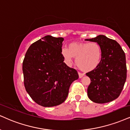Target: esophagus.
Segmentation results:
<instances>
[{
    "label": "esophagus",
    "instance_id": "34e87169",
    "mask_svg": "<svg viewBox=\"0 0 130 130\" xmlns=\"http://www.w3.org/2000/svg\"><path fill=\"white\" fill-rule=\"evenodd\" d=\"M78 75H79V78H81L83 77V76H84V74H83L82 73H80V72H78Z\"/></svg>",
    "mask_w": 130,
    "mask_h": 130
}]
</instances>
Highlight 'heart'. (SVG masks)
Here are the masks:
<instances>
[{
    "label": "heart",
    "instance_id": "heart-1",
    "mask_svg": "<svg viewBox=\"0 0 130 130\" xmlns=\"http://www.w3.org/2000/svg\"><path fill=\"white\" fill-rule=\"evenodd\" d=\"M61 54L66 61L71 64L73 57L76 58V64L79 69L90 72L98 66L102 57V50L97 43H72L69 49H62Z\"/></svg>",
    "mask_w": 130,
    "mask_h": 130
}]
</instances>
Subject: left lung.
I'll use <instances>...</instances> for the list:
<instances>
[{
    "label": "left lung",
    "instance_id": "1",
    "mask_svg": "<svg viewBox=\"0 0 130 130\" xmlns=\"http://www.w3.org/2000/svg\"><path fill=\"white\" fill-rule=\"evenodd\" d=\"M86 40L97 43L102 50L98 66L86 73L91 81L88 97L95 103L111 102L119 97L126 81L125 54L116 41L103 35Z\"/></svg>",
    "mask_w": 130,
    "mask_h": 130
}]
</instances>
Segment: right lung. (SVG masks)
Masks as SVG:
<instances>
[{"mask_svg":"<svg viewBox=\"0 0 130 130\" xmlns=\"http://www.w3.org/2000/svg\"><path fill=\"white\" fill-rule=\"evenodd\" d=\"M63 40L62 37H44L29 46L23 60L25 89L43 107H54L64 102L70 85L79 78L77 71L64 62Z\"/></svg>","mask_w":130,"mask_h":130,"instance_id":"1","label":"right lung"}]
</instances>
